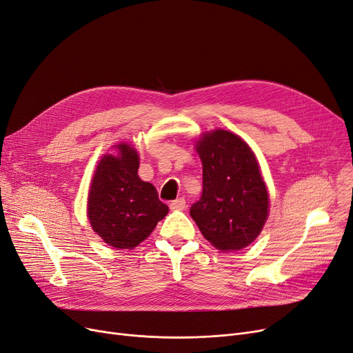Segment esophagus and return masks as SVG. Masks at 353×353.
Wrapping results in <instances>:
<instances>
[{
    "mask_svg": "<svg viewBox=\"0 0 353 353\" xmlns=\"http://www.w3.org/2000/svg\"><path fill=\"white\" fill-rule=\"evenodd\" d=\"M185 208H186V201L183 197H179V199H176V201H173L170 203V209L172 210H183Z\"/></svg>",
    "mask_w": 353,
    "mask_h": 353,
    "instance_id": "1",
    "label": "esophagus"
}]
</instances>
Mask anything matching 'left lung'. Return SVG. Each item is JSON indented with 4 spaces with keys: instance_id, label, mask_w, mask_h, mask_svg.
Instances as JSON below:
<instances>
[{
    "instance_id": "obj_1",
    "label": "left lung",
    "mask_w": 353,
    "mask_h": 353,
    "mask_svg": "<svg viewBox=\"0 0 353 353\" xmlns=\"http://www.w3.org/2000/svg\"><path fill=\"white\" fill-rule=\"evenodd\" d=\"M196 151L203 164V192L192 205L190 216L214 248L248 247L261 234L270 205L255 154L225 130L202 134Z\"/></svg>"
}]
</instances>
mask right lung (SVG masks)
Segmentation results:
<instances>
[{"label":"right lung","mask_w":353,"mask_h":353,"mask_svg":"<svg viewBox=\"0 0 353 353\" xmlns=\"http://www.w3.org/2000/svg\"><path fill=\"white\" fill-rule=\"evenodd\" d=\"M118 154H105L92 179L88 218L94 231L112 248L132 250L168 213L156 188L139 177L140 159L127 143L117 144Z\"/></svg>","instance_id":"obj_1"}]
</instances>
